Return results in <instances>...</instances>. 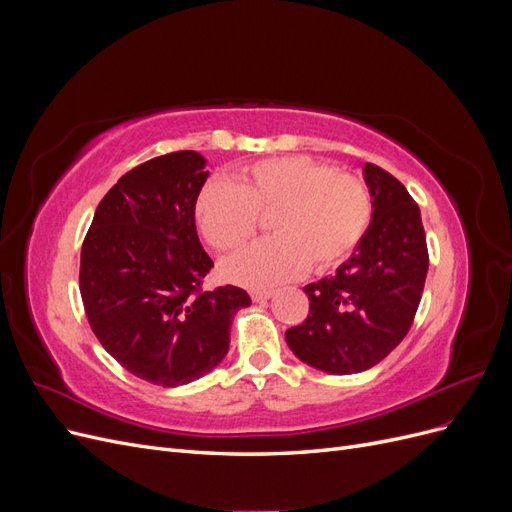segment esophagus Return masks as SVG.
Wrapping results in <instances>:
<instances>
[{
  "mask_svg": "<svg viewBox=\"0 0 512 512\" xmlns=\"http://www.w3.org/2000/svg\"><path fill=\"white\" fill-rule=\"evenodd\" d=\"M273 294H275V292H273L271 288H256V290H252V299H254L256 303H262V301L271 299Z\"/></svg>",
  "mask_w": 512,
  "mask_h": 512,
  "instance_id": "obj_1",
  "label": "esophagus"
}]
</instances>
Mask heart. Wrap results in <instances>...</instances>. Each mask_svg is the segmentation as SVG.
I'll return each mask as SVG.
<instances>
[{
	"mask_svg": "<svg viewBox=\"0 0 512 512\" xmlns=\"http://www.w3.org/2000/svg\"><path fill=\"white\" fill-rule=\"evenodd\" d=\"M260 213H271L275 235L222 262L226 280L250 288L292 280L307 265L322 273L346 262L371 226L374 194L359 175L305 156H286L243 166L235 183L211 179L194 205L200 235L220 252L250 239Z\"/></svg>",
	"mask_w": 512,
	"mask_h": 512,
	"instance_id": "1",
	"label": "heart"
}]
</instances>
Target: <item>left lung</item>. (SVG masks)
<instances>
[{
	"instance_id": "left-lung-1",
	"label": "left lung",
	"mask_w": 512,
	"mask_h": 512,
	"mask_svg": "<svg viewBox=\"0 0 512 512\" xmlns=\"http://www.w3.org/2000/svg\"><path fill=\"white\" fill-rule=\"evenodd\" d=\"M374 218L333 277L305 286L307 318L286 331L290 350L329 374H359L386 359L412 327L429 252L421 211L404 183L365 164Z\"/></svg>"
}]
</instances>
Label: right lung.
<instances>
[{
  "instance_id": "add662e5",
  "label": "right lung",
  "mask_w": 512,
  "mask_h": 512,
  "mask_svg": "<svg viewBox=\"0 0 512 512\" xmlns=\"http://www.w3.org/2000/svg\"><path fill=\"white\" fill-rule=\"evenodd\" d=\"M203 166L200 153L173 151L132 168L100 200L81 250L91 331L121 367L158 386L218 365L232 318L252 303L243 288L203 286L213 269L194 220Z\"/></svg>"
}]
</instances>
